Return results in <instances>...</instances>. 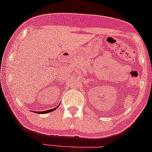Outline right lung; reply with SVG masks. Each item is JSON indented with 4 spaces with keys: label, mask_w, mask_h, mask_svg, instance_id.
<instances>
[{
    "label": "right lung",
    "mask_w": 152,
    "mask_h": 152,
    "mask_svg": "<svg viewBox=\"0 0 152 152\" xmlns=\"http://www.w3.org/2000/svg\"><path fill=\"white\" fill-rule=\"evenodd\" d=\"M57 108H58V106H57L56 108H54V109H50V110H48V111H36V113H38V114H47V113L50 112V111H53V110H55L56 109H57Z\"/></svg>",
    "instance_id": "right-lung-1"
}]
</instances>
